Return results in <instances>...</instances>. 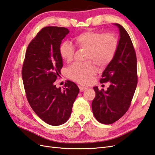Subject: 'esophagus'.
<instances>
[{
  "label": "esophagus",
  "mask_w": 155,
  "mask_h": 155,
  "mask_svg": "<svg viewBox=\"0 0 155 155\" xmlns=\"http://www.w3.org/2000/svg\"><path fill=\"white\" fill-rule=\"evenodd\" d=\"M79 90H80L81 92H83L84 91H85L86 89L87 88V87H84V86H79Z\"/></svg>",
  "instance_id": "1"
}]
</instances>
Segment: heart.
<instances>
[{
	"mask_svg": "<svg viewBox=\"0 0 155 155\" xmlns=\"http://www.w3.org/2000/svg\"><path fill=\"white\" fill-rule=\"evenodd\" d=\"M79 48L87 50V60L94 62L97 66L104 67L114 59L118 47V40L113 34H104L94 30L81 33L74 38ZM74 47L68 42H64L59 46V54L67 62H70L74 54ZM96 72V68L91 62L74 63L67 70L68 76L81 84L90 82Z\"/></svg>",
	"mask_w": 155,
	"mask_h": 155,
	"instance_id": "1",
	"label": "heart"
}]
</instances>
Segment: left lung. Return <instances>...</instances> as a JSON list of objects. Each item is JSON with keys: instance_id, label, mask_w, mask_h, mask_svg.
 I'll return each instance as SVG.
<instances>
[{"instance_id": "8db88e82", "label": "left lung", "mask_w": 155, "mask_h": 155, "mask_svg": "<svg viewBox=\"0 0 155 155\" xmlns=\"http://www.w3.org/2000/svg\"><path fill=\"white\" fill-rule=\"evenodd\" d=\"M118 28V47L114 59L103 72L100 83L109 81L107 91L93 88L96 97L92 102L93 114L99 122L111 124L127 111L137 86V61L130 37L124 28Z\"/></svg>"}]
</instances>
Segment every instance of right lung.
Wrapping results in <instances>:
<instances>
[{"label": "right lung", "instance_id": "add662e5", "mask_svg": "<svg viewBox=\"0 0 155 155\" xmlns=\"http://www.w3.org/2000/svg\"><path fill=\"white\" fill-rule=\"evenodd\" d=\"M68 33L64 27L43 28L28 46L22 69L23 84L31 109L42 120L54 126L68 120L79 92L76 84L70 81L65 83L63 90L54 85L63 67L59 46Z\"/></svg>", "mask_w": 155, "mask_h": 155}]
</instances>
